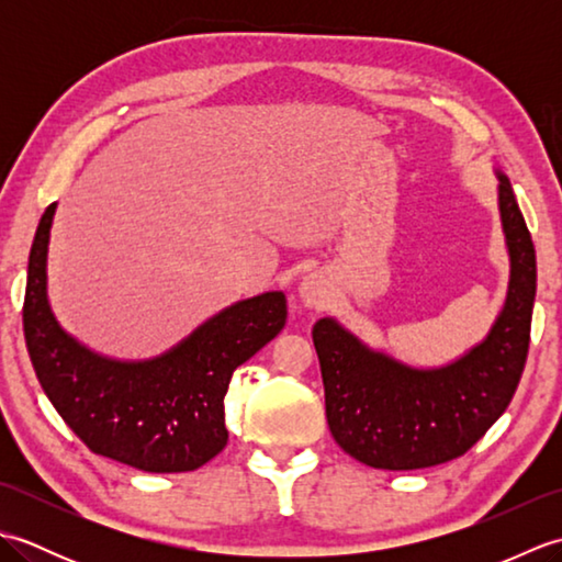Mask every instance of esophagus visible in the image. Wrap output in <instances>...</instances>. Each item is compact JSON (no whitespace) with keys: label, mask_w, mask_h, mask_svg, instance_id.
I'll return each instance as SVG.
<instances>
[{"label":"esophagus","mask_w":562,"mask_h":562,"mask_svg":"<svg viewBox=\"0 0 562 562\" xmlns=\"http://www.w3.org/2000/svg\"><path fill=\"white\" fill-rule=\"evenodd\" d=\"M300 296L306 306H312V308L324 306L330 296V284L326 280V274L324 272L306 274L300 284Z\"/></svg>","instance_id":"esophagus-1"}]
</instances>
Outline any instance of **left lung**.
I'll return each instance as SVG.
<instances>
[{
    "label": "left lung",
    "mask_w": 562,
    "mask_h": 562,
    "mask_svg": "<svg viewBox=\"0 0 562 562\" xmlns=\"http://www.w3.org/2000/svg\"><path fill=\"white\" fill-rule=\"evenodd\" d=\"M495 173L509 288L485 340L445 367L420 369L369 348L330 316L312 330L330 435L372 469L413 471L461 457L515 396L529 352L536 250L509 178Z\"/></svg>",
    "instance_id": "8db88e82"
}]
</instances>
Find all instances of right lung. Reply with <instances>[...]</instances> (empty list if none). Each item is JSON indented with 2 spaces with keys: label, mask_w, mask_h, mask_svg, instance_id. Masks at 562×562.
Masks as SVG:
<instances>
[{
  "label": "right lung",
  "mask_w": 562,
  "mask_h": 562,
  "mask_svg": "<svg viewBox=\"0 0 562 562\" xmlns=\"http://www.w3.org/2000/svg\"><path fill=\"white\" fill-rule=\"evenodd\" d=\"M45 210L29 256L23 336L45 396L93 453L147 473L195 471L226 447L224 396L234 369L284 328L288 300L266 292L207 318L159 357L123 362L89 350L47 302Z\"/></svg>",
  "instance_id": "1"
}]
</instances>
